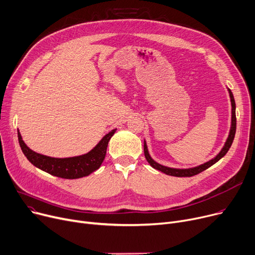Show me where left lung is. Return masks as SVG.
Instances as JSON below:
<instances>
[{"label":"left lung","mask_w":255,"mask_h":255,"mask_svg":"<svg viewBox=\"0 0 255 255\" xmlns=\"http://www.w3.org/2000/svg\"><path fill=\"white\" fill-rule=\"evenodd\" d=\"M229 89V94H230V98H231V103H232V126H231V129H230V133H229V137L226 141V144L222 147V149L220 150V152L212 159H210L209 161L200 164L198 167H194V168H188V169H175V168H170V167H166V166H162V164L156 162L154 159H152V157L150 156L148 152V148L146 145V141L144 140V155L147 159V161L149 162V164L152 168H154L155 170H158L164 174L170 175V176H175V177H191L197 175L203 171H205L206 169L210 168L211 166L215 162H217L220 158H222L224 155L227 154V152L229 151V149L231 148L234 138H235V133H236V125H237V119H236V103H235V99L233 96V93L230 88Z\"/></svg>","instance_id":"8db88e82"}]
</instances>
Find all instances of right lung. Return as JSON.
<instances>
[{"label": "right lung", "instance_id": "1", "mask_svg": "<svg viewBox=\"0 0 255 255\" xmlns=\"http://www.w3.org/2000/svg\"><path fill=\"white\" fill-rule=\"evenodd\" d=\"M115 131L116 128L105 134L103 139L89 152L83 155L66 158H55L37 153L25 145L19 130H17V136L23 154L35 167L59 178L77 179L88 176L101 167L106 156L108 143Z\"/></svg>", "mask_w": 255, "mask_h": 255}]
</instances>
